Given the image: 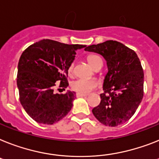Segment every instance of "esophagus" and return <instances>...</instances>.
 <instances>
[{"label":"esophagus","mask_w":159,"mask_h":159,"mask_svg":"<svg viewBox=\"0 0 159 159\" xmlns=\"http://www.w3.org/2000/svg\"><path fill=\"white\" fill-rule=\"evenodd\" d=\"M86 96H88L87 94L80 93H76V97H77V98H81V97H86Z\"/></svg>","instance_id":"esophagus-1"}]
</instances>
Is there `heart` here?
<instances>
[{"label":"heart","instance_id":"b5f03b06","mask_svg":"<svg viewBox=\"0 0 159 159\" xmlns=\"http://www.w3.org/2000/svg\"><path fill=\"white\" fill-rule=\"evenodd\" d=\"M87 59L89 63L93 68L95 67L98 63L102 62V57L96 54L89 55ZM73 71H74V63H71L68 67V73L69 75H72ZM70 86L74 91L80 93L85 94L89 93L92 89H93L97 86V83L93 80H89V79H77L75 80L72 81Z\"/></svg>","mask_w":159,"mask_h":159}]
</instances>
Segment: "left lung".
Listing matches in <instances>:
<instances>
[{
  "mask_svg": "<svg viewBox=\"0 0 159 159\" xmlns=\"http://www.w3.org/2000/svg\"><path fill=\"white\" fill-rule=\"evenodd\" d=\"M84 50L102 55L108 67L104 93L93 114L106 126L124 124L134 115L144 95V72L140 59L132 49L115 40L92 44Z\"/></svg>",
  "mask_w": 159,
  "mask_h": 159,
  "instance_id": "left-lung-1",
  "label": "left lung"
}]
</instances>
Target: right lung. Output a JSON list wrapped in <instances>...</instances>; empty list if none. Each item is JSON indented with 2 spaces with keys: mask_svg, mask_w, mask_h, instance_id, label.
I'll list each match as a JSON object with an SVG mask.
<instances>
[{
  "mask_svg": "<svg viewBox=\"0 0 159 159\" xmlns=\"http://www.w3.org/2000/svg\"><path fill=\"white\" fill-rule=\"evenodd\" d=\"M85 46L46 39L23 51L18 61L17 85L21 104L35 121L51 125L70 112L75 93H54L53 89L59 82V87L67 88L68 67L75 51Z\"/></svg>",
  "mask_w": 159,
  "mask_h": 159,
  "instance_id": "add662e5",
  "label": "right lung"
}]
</instances>
